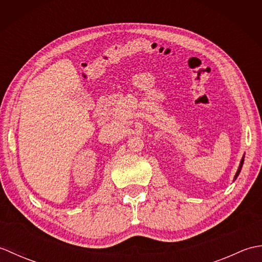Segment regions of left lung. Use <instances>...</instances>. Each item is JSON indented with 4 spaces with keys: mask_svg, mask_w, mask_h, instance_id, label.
<instances>
[{
    "mask_svg": "<svg viewBox=\"0 0 262 262\" xmlns=\"http://www.w3.org/2000/svg\"><path fill=\"white\" fill-rule=\"evenodd\" d=\"M243 163H244V155H243L242 159H241L240 165H238V169H237V171H236V173H235V176H234V179H233V181L236 180V178L238 177V174H240V172H241V169H242V165H243Z\"/></svg>",
    "mask_w": 262,
    "mask_h": 262,
    "instance_id": "obj_1",
    "label": "left lung"
}]
</instances>
